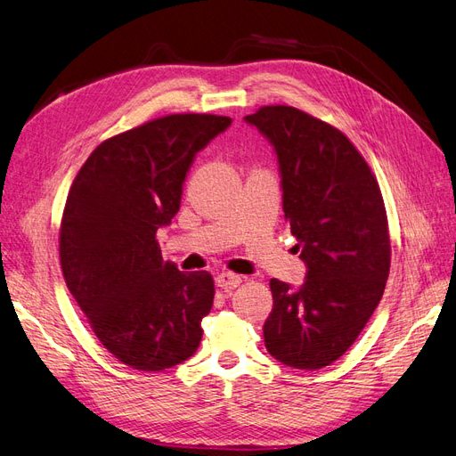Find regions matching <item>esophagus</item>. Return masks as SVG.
Listing matches in <instances>:
<instances>
[{
  "instance_id": "esophagus-1",
  "label": "esophagus",
  "mask_w": 456,
  "mask_h": 456,
  "mask_svg": "<svg viewBox=\"0 0 456 456\" xmlns=\"http://www.w3.org/2000/svg\"><path fill=\"white\" fill-rule=\"evenodd\" d=\"M240 282H242V278L234 273H222L216 278L217 288H222V289H234L237 286H240Z\"/></svg>"
}]
</instances>
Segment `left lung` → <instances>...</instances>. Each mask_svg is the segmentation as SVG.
Masks as SVG:
<instances>
[{
    "label": "left lung",
    "mask_w": 456,
    "mask_h": 456,
    "mask_svg": "<svg viewBox=\"0 0 456 456\" xmlns=\"http://www.w3.org/2000/svg\"><path fill=\"white\" fill-rule=\"evenodd\" d=\"M244 121L274 148L293 249L306 265L299 288L271 281L265 346L278 362L314 371L345 354L383 297L390 271L383 195L335 126L291 106H263Z\"/></svg>",
    "instance_id": "obj_1"
}]
</instances>
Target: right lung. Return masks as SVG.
<instances>
[{
	"label": "right lung",
	"mask_w": 456,
	"mask_h": 456,
	"mask_svg": "<svg viewBox=\"0 0 456 456\" xmlns=\"http://www.w3.org/2000/svg\"><path fill=\"white\" fill-rule=\"evenodd\" d=\"M229 117L175 113L102 142L73 180L61 225L64 281L108 352L163 371L197 352L214 303L207 271L182 273L155 234L172 222L195 155Z\"/></svg>",
	"instance_id": "add662e5"
}]
</instances>
